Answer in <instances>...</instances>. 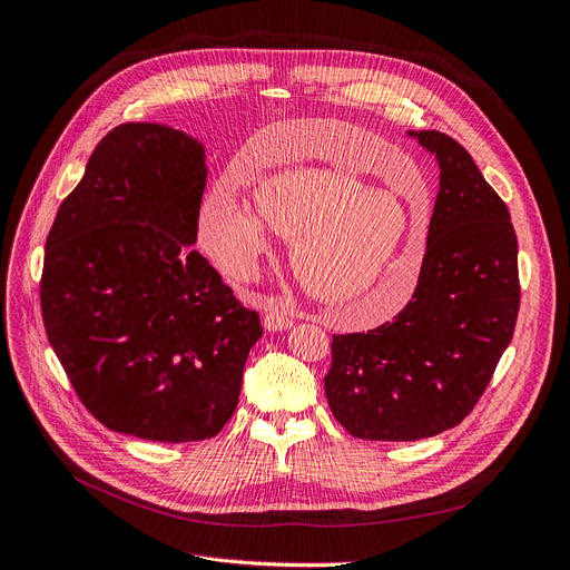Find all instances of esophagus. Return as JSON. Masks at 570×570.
I'll return each mask as SVG.
<instances>
[{"label": "esophagus", "mask_w": 570, "mask_h": 570, "mask_svg": "<svg viewBox=\"0 0 570 570\" xmlns=\"http://www.w3.org/2000/svg\"><path fill=\"white\" fill-rule=\"evenodd\" d=\"M264 327L268 332H284V330L293 327V321L286 314H282V312H268L264 316Z\"/></svg>", "instance_id": "obj_1"}]
</instances>
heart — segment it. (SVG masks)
<instances>
[{
	"mask_svg": "<svg viewBox=\"0 0 570 570\" xmlns=\"http://www.w3.org/2000/svg\"><path fill=\"white\" fill-rule=\"evenodd\" d=\"M350 131L343 127L341 136L366 140ZM306 154H325V147H308ZM252 195L258 215L229 186L209 190L199 209L202 240L229 275L256 273L273 249L271 226L293 240L291 262L304 288L352 321H384L416 288L425 218L413 216L393 190L368 186L350 161L286 166L258 179Z\"/></svg>",
	"mask_w": 570,
	"mask_h": 570,
	"instance_id": "heart-1",
	"label": "heart"
}]
</instances>
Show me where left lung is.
<instances>
[{
    "label": "left lung",
    "mask_w": 570,
    "mask_h": 570,
    "mask_svg": "<svg viewBox=\"0 0 570 570\" xmlns=\"http://www.w3.org/2000/svg\"><path fill=\"white\" fill-rule=\"evenodd\" d=\"M441 168L419 284L366 334L332 336L325 395L354 439L419 441L456 428L484 395L521 306L507 204L452 136L419 131Z\"/></svg>",
    "instance_id": "1"
}]
</instances>
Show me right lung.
<instances>
[{"label":"right lung","instance_id":"add662e5","mask_svg":"<svg viewBox=\"0 0 570 570\" xmlns=\"http://www.w3.org/2000/svg\"><path fill=\"white\" fill-rule=\"evenodd\" d=\"M204 186L197 140L125 122L97 142L47 234L49 345L83 406L114 432L204 441L236 411L264 327L190 247Z\"/></svg>","mask_w":570,"mask_h":570}]
</instances>
